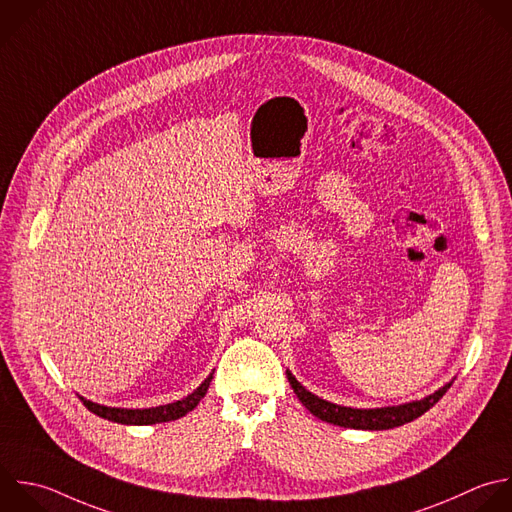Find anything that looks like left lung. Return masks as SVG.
Instances as JSON below:
<instances>
[{"label": "left lung", "instance_id": "8db88e82", "mask_svg": "<svg viewBox=\"0 0 512 512\" xmlns=\"http://www.w3.org/2000/svg\"><path fill=\"white\" fill-rule=\"evenodd\" d=\"M286 376H288V382H290L294 394L298 396V400L316 418L336 424V426H342V428H356V430H388L394 426H402V424L422 416L426 410H430L452 384V380H450L420 400H412V402H404V404H396V406L350 408V406H340V404L328 402V400L312 394L294 378V374L290 370H286Z\"/></svg>", "mask_w": 512, "mask_h": 512}]
</instances>
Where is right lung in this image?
<instances>
[{
  "label": "right lung",
  "mask_w": 512,
  "mask_h": 512,
  "mask_svg": "<svg viewBox=\"0 0 512 512\" xmlns=\"http://www.w3.org/2000/svg\"><path fill=\"white\" fill-rule=\"evenodd\" d=\"M214 378V370L210 372V376L186 398L170 402V404H160V406H152V408H116V406H104L98 402H92L84 396H80V400L84 402V406L106 418L112 422H120V424H134V426H144V424H158V422H170V420H178L182 416H186L190 410H194L198 406V402L206 396L210 382Z\"/></svg>",
  "instance_id": "1"
}]
</instances>
